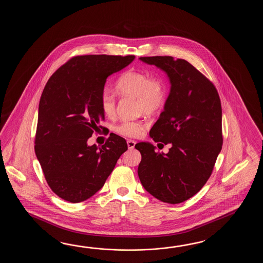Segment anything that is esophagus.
<instances>
[{
	"label": "esophagus",
	"mask_w": 263,
	"mask_h": 263,
	"mask_svg": "<svg viewBox=\"0 0 263 263\" xmlns=\"http://www.w3.org/2000/svg\"><path fill=\"white\" fill-rule=\"evenodd\" d=\"M135 144H136V142L134 141V140L129 139L127 141V145H128V147H129V149H134Z\"/></svg>",
	"instance_id": "esophagus-1"
}]
</instances>
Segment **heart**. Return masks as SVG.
<instances>
[{
  "label": "heart",
  "mask_w": 263,
  "mask_h": 263,
  "mask_svg": "<svg viewBox=\"0 0 263 263\" xmlns=\"http://www.w3.org/2000/svg\"><path fill=\"white\" fill-rule=\"evenodd\" d=\"M115 89L121 97H137V108L141 112L152 115L162 108L167 95L166 84L160 76H151L145 71L128 70L118 78ZM101 109L103 115L112 118L117 114V100L109 92L101 96ZM145 123L137 120H123L117 124L114 130L126 137H137L145 129Z\"/></svg>",
  "instance_id": "heart-1"
}]
</instances>
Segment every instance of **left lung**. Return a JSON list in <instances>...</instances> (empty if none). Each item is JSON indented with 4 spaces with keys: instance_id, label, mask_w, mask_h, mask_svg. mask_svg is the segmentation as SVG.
<instances>
[{
    "instance_id": "obj_1",
    "label": "left lung",
    "mask_w": 263,
    "mask_h": 263,
    "mask_svg": "<svg viewBox=\"0 0 263 263\" xmlns=\"http://www.w3.org/2000/svg\"><path fill=\"white\" fill-rule=\"evenodd\" d=\"M167 74L170 93L149 132L156 143L170 144L166 154L151 143L135 145L142 155L140 181L151 196L179 204L201 190L223 145L222 107L213 83L184 59L140 57Z\"/></svg>"
}]
</instances>
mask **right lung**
<instances>
[{"label": "right lung", "mask_w": 263, "mask_h": 263, "mask_svg": "<svg viewBox=\"0 0 263 263\" xmlns=\"http://www.w3.org/2000/svg\"><path fill=\"white\" fill-rule=\"evenodd\" d=\"M134 55L75 56L53 73L40 98L34 152L51 191L79 203L101 190L126 140L110 134L104 145H87L104 120L101 96L106 79L134 61ZM108 134V133H107Z\"/></svg>", "instance_id": "1"}]
</instances>
